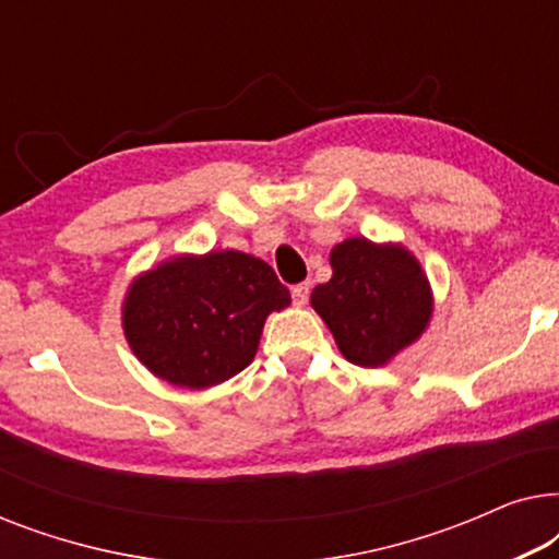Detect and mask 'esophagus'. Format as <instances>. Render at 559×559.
<instances>
[{"mask_svg": "<svg viewBox=\"0 0 559 559\" xmlns=\"http://www.w3.org/2000/svg\"><path fill=\"white\" fill-rule=\"evenodd\" d=\"M308 297H310V282H300V285L293 287V300L297 308L308 305Z\"/></svg>", "mask_w": 559, "mask_h": 559, "instance_id": "obj_1", "label": "esophagus"}]
</instances>
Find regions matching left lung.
Listing matches in <instances>:
<instances>
[{
    "instance_id": "8db88e82",
    "label": "left lung",
    "mask_w": 559,
    "mask_h": 559,
    "mask_svg": "<svg viewBox=\"0 0 559 559\" xmlns=\"http://www.w3.org/2000/svg\"><path fill=\"white\" fill-rule=\"evenodd\" d=\"M331 270L333 277L312 289L310 305L346 361L379 369L430 325V280L404 243L350 236L331 249Z\"/></svg>"
}]
</instances>
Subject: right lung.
Returning a JSON list of instances; mask_svg holds the SVG:
<instances>
[{
    "label": "right lung",
    "mask_w": 559,
    "mask_h": 559,
    "mask_svg": "<svg viewBox=\"0 0 559 559\" xmlns=\"http://www.w3.org/2000/svg\"><path fill=\"white\" fill-rule=\"evenodd\" d=\"M287 305L289 289L259 257L234 249L175 254L129 282L121 328L157 379L209 389L254 361L266 318Z\"/></svg>",
    "instance_id": "add662e5"
}]
</instances>
